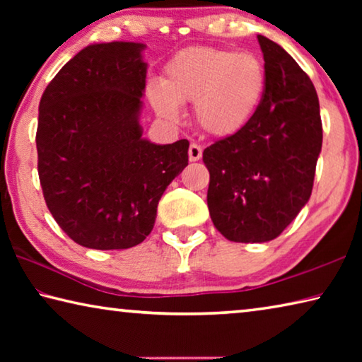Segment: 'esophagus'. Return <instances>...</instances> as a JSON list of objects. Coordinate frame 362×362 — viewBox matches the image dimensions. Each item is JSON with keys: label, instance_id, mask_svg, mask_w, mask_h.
<instances>
[{"label": "esophagus", "instance_id": "34e87169", "mask_svg": "<svg viewBox=\"0 0 362 362\" xmlns=\"http://www.w3.org/2000/svg\"><path fill=\"white\" fill-rule=\"evenodd\" d=\"M188 156H189V161H198L203 156V148L198 144H192L188 148Z\"/></svg>", "mask_w": 362, "mask_h": 362}]
</instances>
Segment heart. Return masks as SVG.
<instances>
[{
    "label": "heart",
    "instance_id": "obj_1",
    "mask_svg": "<svg viewBox=\"0 0 362 362\" xmlns=\"http://www.w3.org/2000/svg\"><path fill=\"white\" fill-rule=\"evenodd\" d=\"M265 86V66L254 54L199 46L170 59L161 84H151L148 97L156 115L166 122H179V105L193 103L201 129L216 137H230L254 118Z\"/></svg>",
    "mask_w": 362,
    "mask_h": 362
}]
</instances>
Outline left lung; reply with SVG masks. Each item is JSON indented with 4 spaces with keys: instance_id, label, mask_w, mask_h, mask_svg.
<instances>
[{
    "instance_id": "obj_1",
    "label": "left lung",
    "mask_w": 362,
    "mask_h": 362,
    "mask_svg": "<svg viewBox=\"0 0 362 362\" xmlns=\"http://www.w3.org/2000/svg\"><path fill=\"white\" fill-rule=\"evenodd\" d=\"M257 38L267 73L260 107L243 131L203 153L211 218L235 243H267L284 231L308 203L322 146L311 79L279 45Z\"/></svg>"
}]
</instances>
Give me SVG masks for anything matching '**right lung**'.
<instances>
[{
    "mask_svg": "<svg viewBox=\"0 0 362 362\" xmlns=\"http://www.w3.org/2000/svg\"><path fill=\"white\" fill-rule=\"evenodd\" d=\"M142 42L89 45L40 102L36 150L47 209L79 246L129 249L150 235L164 189L188 166V140L142 137Z\"/></svg>",
    "mask_w": 362,
    "mask_h": 362,
    "instance_id": "obj_1",
    "label": "right lung"
}]
</instances>
